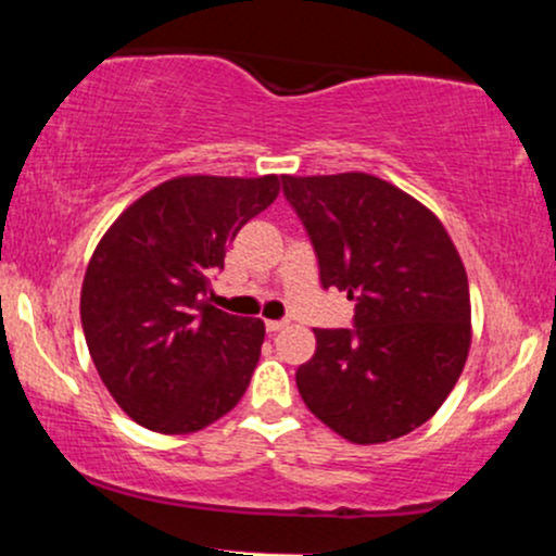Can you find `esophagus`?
<instances>
[{"instance_id":"1","label":"esophagus","mask_w":556,"mask_h":556,"mask_svg":"<svg viewBox=\"0 0 556 556\" xmlns=\"http://www.w3.org/2000/svg\"><path fill=\"white\" fill-rule=\"evenodd\" d=\"M287 327V321H266V331H282Z\"/></svg>"}]
</instances>
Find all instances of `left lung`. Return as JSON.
<instances>
[{
  "mask_svg": "<svg viewBox=\"0 0 556 556\" xmlns=\"http://www.w3.org/2000/svg\"><path fill=\"white\" fill-rule=\"evenodd\" d=\"M324 287L355 300V329H314L295 381L308 410L353 444L424 426L450 397L470 350L468 274L439 216L366 175H282Z\"/></svg>",
  "mask_w": 556,
  "mask_h": 556,
  "instance_id": "left-lung-1",
  "label": "left lung"
}]
</instances>
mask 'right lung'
<instances>
[{
  "mask_svg": "<svg viewBox=\"0 0 556 556\" xmlns=\"http://www.w3.org/2000/svg\"><path fill=\"white\" fill-rule=\"evenodd\" d=\"M277 195V175L172 177L96 245L80 290L83 334L114 402L143 429L201 431L245 394L266 327L208 305V277Z\"/></svg>",
  "mask_w": 556,
  "mask_h": 556,
  "instance_id": "right-lung-1",
  "label": "right lung"
}]
</instances>
